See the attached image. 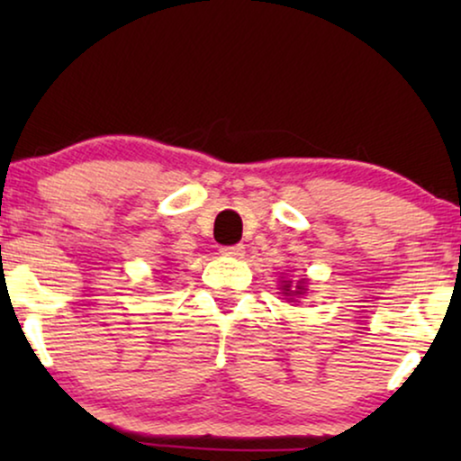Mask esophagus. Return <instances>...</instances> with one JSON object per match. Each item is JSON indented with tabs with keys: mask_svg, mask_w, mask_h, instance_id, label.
<instances>
[{
	"mask_svg": "<svg viewBox=\"0 0 461 461\" xmlns=\"http://www.w3.org/2000/svg\"><path fill=\"white\" fill-rule=\"evenodd\" d=\"M220 251H222V256L243 258V254H245V248H243L241 243H237V245H226V248H222Z\"/></svg>",
	"mask_w": 461,
	"mask_h": 461,
	"instance_id": "1",
	"label": "esophagus"
}]
</instances>
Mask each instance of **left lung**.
<instances>
[{"label": "left lung", "instance_id": "1", "mask_svg": "<svg viewBox=\"0 0 461 461\" xmlns=\"http://www.w3.org/2000/svg\"><path fill=\"white\" fill-rule=\"evenodd\" d=\"M306 281H298V285H295V289L292 287V281H283L281 283V289H283V295H287V300H294L298 298V295L306 294Z\"/></svg>", "mask_w": 461, "mask_h": 461}]
</instances>
